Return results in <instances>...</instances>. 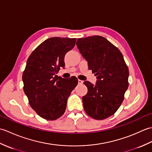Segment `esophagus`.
I'll list each match as a JSON object with an SVG mask.
<instances>
[{"label":"esophagus","mask_w":152,"mask_h":152,"mask_svg":"<svg viewBox=\"0 0 152 152\" xmlns=\"http://www.w3.org/2000/svg\"><path fill=\"white\" fill-rule=\"evenodd\" d=\"M83 81L81 80H78V84H82Z\"/></svg>","instance_id":"obj_1"}]
</instances>
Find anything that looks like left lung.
<instances>
[{
	"instance_id": "left-lung-1",
	"label": "left lung",
	"mask_w": 152,
	"mask_h": 152,
	"mask_svg": "<svg viewBox=\"0 0 152 152\" xmlns=\"http://www.w3.org/2000/svg\"><path fill=\"white\" fill-rule=\"evenodd\" d=\"M76 45L97 78L95 86L86 81L88 93L82 97L86 114L98 120L114 114L129 87V69L121 51L101 36L78 38Z\"/></svg>"
}]
</instances>
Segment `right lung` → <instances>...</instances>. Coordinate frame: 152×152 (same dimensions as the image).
I'll return each instance as SVG.
<instances>
[{"instance_id":"add662e5","label":"right lung","mask_w":152,"mask_h":152,"mask_svg":"<svg viewBox=\"0 0 152 152\" xmlns=\"http://www.w3.org/2000/svg\"><path fill=\"white\" fill-rule=\"evenodd\" d=\"M76 38L52 37L41 43L28 57L22 76L23 91L37 114L56 120L65 112L67 99L78 84L75 77L64 80L56 75L64 67V58Z\"/></svg>"}]
</instances>
